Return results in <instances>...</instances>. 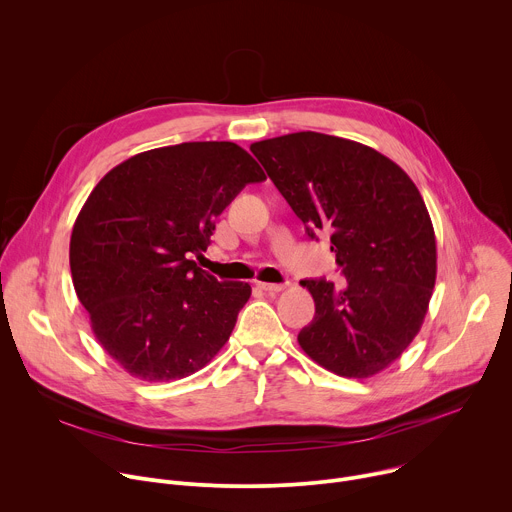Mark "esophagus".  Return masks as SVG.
Returning a JSON list of instances; mask_svg holds the SVG:
<instances>
[{
    "instance_id": "34e87169",
    "label": "esophagus",
    "mask_w": 512,
    "mask_h": 512,
    "mask_svg": "<svg viewBox=\"0 0 512 512\" xmlns=\"http://www.w3.org/2000/svg\"><path fill=\"white\" fill-rule=\"evenodd\" d=\"M257 287L263 289V291H269V294H277V291H281L285 285H283V283H265V281H259Z\"/></svg>"
}]
</instances>
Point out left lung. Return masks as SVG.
Returning <instances> with one entry per match:
<instances>
[{"label": "left lung", "mask_w": 512, "mask_h": 512, "mask_svg": "<svg viewBox=\"0 0 512 512\" xmlns=\"http://www.w3.org/2000/svg\"><path fill=\"white\" fill-rule=\"evenodd\" d=\"M310 239L330 233L346 277L304 279L316 304L302 350L326 371L367 379L417 336L437 273L435 233L413 180L358 141L300 131L251 143Z\"/></svg>", "instance_id": "obj_1"}]
</instances>
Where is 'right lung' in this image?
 Wrapping results in <instances>:
<instances>
[{
    "label": "right lung",
    "mask_w": 512,
    "mask_h": 512,
    "mask_svg": "<svg viewBox=\"0 0 512 512\" xmlns=\"http://www.w3.org/2000/svg\"><path fill=\"white\" fill-rule=\"evenodd\" d=\"M261 166L233 141L141 152L93 188L70 235V273L103 350L141 381L204 369L251 298L196 265L216 216Z\"/></svg>",
    "instance_id": "obj_1"
}]
</instances>
